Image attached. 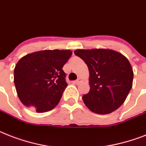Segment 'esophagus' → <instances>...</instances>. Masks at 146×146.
Segmentation results:
<instances>
[{
    "label": "esophagus",
    "mask_w": 146,
    "mask_h": 146,
    "mask_svg": "<svg viewBox=\"0 0 146 146\" xmlns=\"http://www.w3.org/2000/svg\"><path fill=\"white\" fill-rule=\"evenodd\" d=\"M82 81V79L81 78H79V79H77L76 80V84H77V85H78V84H79L80 83V82H81Z\"/></svg>",
    "instance_id": "esophagus-1"
}]
</instances>
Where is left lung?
Instances as JSON below:
<instances>
[{
  "label": "left lung",
  "mask_w": 146,
  "mask_h": 146,
  "mask_svg": "<svg viewBox=\"0 0 146 146\" xmlns=\"http://www.w3.org/2000/svg\"><path fill=\"white\" fill-rule=\"evenodd\" d=\"M89 70L90 91L82 97L92 112L106 115L123 104L133 85V72L128 59L109 48L77 49Z\"/></svg>",
  "instance_id": "1"
}]
</instances>
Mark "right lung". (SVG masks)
I'll use <instances>...</instances> for the list:
<instances>
[{"label": "right lung", "mask_w": 146, "mask_h": 146, "mask_svg": "<svg viewBox=\"0 0 146 146\" xmlns=\"http://www.w3.org/2000/svg\"><path fill=\"white\" fill-rule=\"evenodd\" d=\"M72 53L69 49L42 50L26 54L18 61L14 83L24 106L45 112L58 104L67 86L62 68Z\"/></svg>", "instance_id": "add662e5"}]
</instances>
